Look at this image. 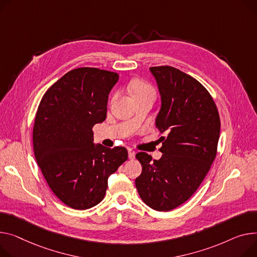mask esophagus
I'll return each mask as SVG.
<instances>
[{
    "label": "esophagus",
    "instance_id": "esophagus-1",
    "mask_svg": "<svg viewBox=\"0 0 257 257\" xmlns=\"http://www.w3.org/2000/svg\"><path fill=\"white\" fill-rule=\"evenodd\" d=\"M128 157L130 160H133L135 158V152L134 151H129L128 152Z\"/></svg>",
    "mask_w": 257,
    "mask_h": 257
}]
</instances>
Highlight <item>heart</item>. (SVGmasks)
<instances>
[{"instance_id":"obj_1","label":"heart","mask_w":257,"mask_h":257,"mask_svg":"<svg viewBox=\"0 0 257 257\" xmlns=\"http://www.w3.org/2000/svg\"><path fill=\"white\" fill-rule=\"evenodd\" d=\"M131 90L134 96H139L143 94H153L155 95V92H154V89L151 87V85L143 80H134L131 84Z\"/></svg>"}]
</instances>
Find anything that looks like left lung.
Segmentation results:
<instances>
[{"mask_svg":"<svg viewBox=\"0 0 257 257\" xmlns=\"http://www.w3.org/2000/svg\"><path fill=\"white\" fill-rule=\"evenodd\" d=\"M161 99L155 125L165 136L159 160L136 154L143 172L135 180L143 201L156 211H172L189 199L216 157L220 117L215 102L192 76L170 66L151 67Z\"/></svg>","mask_w":257,"mask_h":257,"instance_id":"8db88e82","label":"left lung"}]
</instances>
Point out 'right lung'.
<instances>
[{
	"instance_id": "right-lung-1",
	"label": "right lung",
	"mask_w": 257,
	"mask_h": 257,
	"mask_svg": "<svg viewBox=\"0 0 257 257\" xmlns=\"http://www.w3.org/2000/svg\"><path fill=\"white\" fill-rule=\"evenodd\" d=\"M118 75L77 68L43 95L33 129L34 154L50 189L68 207L87 210L104 198L109 176L128 159L124 147L94 144Z\"/></svg>"
}]
</instances>
